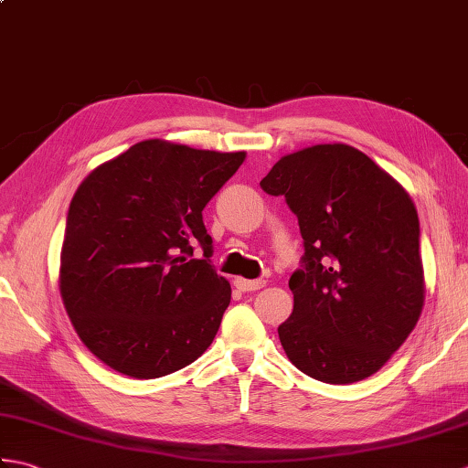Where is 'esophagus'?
Wrapping results in <instances>:
<instances>
[{"label": "esophagus", "instance_id": "34e87169", "mask_svg": "<svg viewBox=\"0 0 468 468\" xmlns=\"http://www.w3.org/2000/svg\"><path fill=\"white\" fill-rule=\"evenodd\" d=\"M263 285H265L263 280H243V277H237L235 280V287L239 292H257L261 290Z\"/></svg>", "mask_w": 468, "mask_h": 468}]
</instances>
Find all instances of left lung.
Returning a JSON list of instances; mask_svg holds the SVG:
<instances>
[{
	"label": "left lung",
	"instance_id": "obj_1",
	"mask_svg": "<svg viewBox=\"0 0 468 468\" xmlns=\"http://www.w3.org/2000/svg\"><path fill=\"white\" fill-rule=\"evenodd\" d=\"M285 197L303 239L293 312L277 327L303 374L352 384L376 374L424 305L420 223L410 195L370 156L315 144L282 156L260 183Z\"/></svg>",
	"mask_w": 468,
	"mask_h": 468
}]
</instances>
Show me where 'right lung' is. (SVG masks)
Instances as JSON below:
<instances>
[{
  "instance_id": "1",
  "label": "right lung",
  "mask_w": 468,
  "mask_h": 468,
  "mask_svg": "<svg viewBox=\"0 0 468 468\" xmlns=\"http://www.w3.org/2000/svg\"><path fill=\"white\" fill-rule=\"evenodd\" d=\"M245 153L143 141L88 175L69 203L59 293L98 360L131 378L195 362L217 335L231 285L211 263L203 208ZM204 255H192L194 245Z\"/></svg>"
}]
</instances>
